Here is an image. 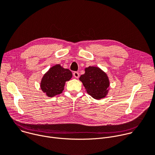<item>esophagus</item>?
Here are the masks:
<instances>
[{
  "instance_id": "1",
  "label": "esophagus",
  "mask_w": 155,
  "mask_h": 155,
  "mask_svg": "<svg viewBox=\"0 0 155 155\" xmlns=\"http://www.w3.org/2000/svg\"><path fill=\"white\" fill-rule=\"evenodd\" d=\"M73 75H74V76L76 78H78V77H79V73H78V72H74L73 73Z\"/></svg>"
}]
</instances>
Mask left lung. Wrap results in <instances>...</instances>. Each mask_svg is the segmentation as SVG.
Segmentation results:
<instances>
[{
	"instance_id": "obj_1",
	"label": "left lung",
	"mask_w": 155,
	"mask_h": 155,
	"mask_svg": "<svg viewBox=\"0 0 155 155\" xmlns=\"http://www.w3.org/2000/svg\"><path fill=\"white\" fill-rule=\"evenodd\" d=\"M84 71L79 80L82 82L87 93L97 100L105 97L108 93L110 86L106 73L94 66H89L84 69Z\"/></svg>"
}]
</instances>
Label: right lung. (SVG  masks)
I'll list each match as a JSON object with an SVG mask.
<instances>
[{
  "mask_svg": "<svg viewBox=\"0 0 155 155\" xmlns=\"http://www.w3.org/2000/svg\"><path fill=\"white\" fill-rule=\"evenodd\" d=\"M72 77V73L69 69L56 64L44 74L40 82V87L47 96L53 97L62 93L65 82L70 80Z\"/></svg>",
  "mask_w": 155,
  "mask_h": 155,
  "instance_id": "add662e5",
  "label": "right lung"
}]
</instances>
